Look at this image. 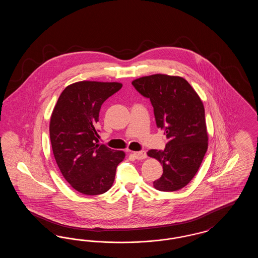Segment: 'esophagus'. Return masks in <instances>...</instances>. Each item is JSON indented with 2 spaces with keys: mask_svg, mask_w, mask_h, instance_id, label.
<instances>
[{
  "mask_svg": "<svg viewBox=\"0 0 258 258\" xmlns=\"http://www.w3.org/2000/svg\"><path fill=\"white\" fill-rule=\"evenodd\" d=\"M134 155H135V159H137V160H144V159L147 158V154H146L145 151L135 152Z\"/></svg>",
  "mask_w": 258,
  "mask_h": 258,
  "instance_id": "1",
  "label": "esophagus"
}]
</instances>
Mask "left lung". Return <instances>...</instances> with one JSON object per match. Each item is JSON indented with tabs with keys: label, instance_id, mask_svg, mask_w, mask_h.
Returning a JSON list of instances; mask_svg holds the SVG:
<instances>
[{
	"label": "left lung",
	"instance_id": "obj_1",
	"mask_svg": "<svg viewBox=\"0 0 258 258\" xmlns=\"http://www.w3.org/2000/svg\"><path fill=\"white\" fill-rule=\"evenodd\" d=\"M139 94L150 98L158 127L168 139L165 149L150 150L163 173L154 182L160 191H175L188 184L208 149V134L202 100L180 76L153 74L133 81Z\"/></svg>",
	"mask_w": 258,
	"mask_h": 258
}]
</instances>
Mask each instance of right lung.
Wrapping results in <instances>:
<instances>
[{
	"label": "right lung",
	"mask_w": 258,
	"mask_h": 258,
	"mask_svg": "<svg viewBox=\"0 0 258 258\" xmlns=\"http://www.w3.org/2000/svg\"><path fill=\"white\" fill-rule=\"evenodd\" d=\"M118 82L80 81L67 87L50 119V140L58 167L80 194L98 196L113 184L123 151L98 144V114L102 103L118 92Z\"/></svg>",
	"instance_id": "right-lung-1"
}]
</instances>
